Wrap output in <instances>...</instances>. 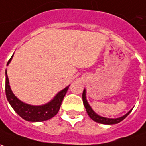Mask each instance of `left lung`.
Segmentation results:
<instances>
[{"label": "left lung", "instance_id": "left-lung-1", "mask_svg": "<svg viewBox=\"0 0 146 146\" xmlns=\"http://www.w3.org/2000/svg\"><path fill=\"white\" fill-rule=\"evenodd\" d=\"M86 89L83 90V93H82V100H83V104L84 106H85V108L86 110V112L88 113V115L90 117V118L96 122L97 123H100V124H115L120 123L121 121H122L124 120V118L127 117V116L131 112L132 110H131L129 112L126 113L125 115H124L123 117H121L118 118H107V117H101V116H99L97 113H96L91 108V107L89 106V104H88L87 102V100H86Z\"/></svg>", "mask_w": 146, "mask_h": 146}]
</instances>
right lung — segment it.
Instances as JSON below:
<instances>
[{
    "label": "right lung",
    "instance_id": "1",
    "mask_svg": "<svg viewBox=\"0 0 146 146\" xmlns=\"http://www.w3.org/2000/svg\"><path fill=\"white\" fill-rule=\"evenodd\" d=\"M12 57H13V55L10 58V60H8L7 65H8V64L11 62ZM5 75H6L5 93H6L7 101L9 102V104L13 108L14 110L21 117L23 118L25 121H31V122H40V121H47L49 119L54 117L59 111L63 99L69 88V86H67L60 92H58L56 96L47 104L41 105V106H33V105L25 104L21 100H19V99L14 95L9 86V80L7 78V71L5 72Z\"/></svg>",
    "mask_w": 146,
    "mask_h": 146
}]
</instances>
